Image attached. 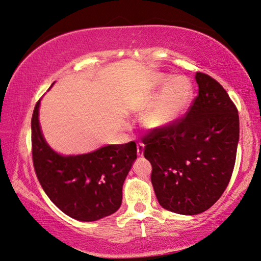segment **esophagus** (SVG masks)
<instances>
[{
  "label": "esophagus",
  "mask_w": 261,
  "mask_h": 261,
  "mask_svg": "<svg viewBox=\"0 0 261 261\" xmlns=\"http://www.w3.org/2000/svg\"><path fill=\"white\" fill-rule=\"evenodd\" d=\"M143 148H145V145L142 142H138L137 143V154L138 156H142L143 154Z\"/></svg>",
  "instance_id": "esophagus-1"
}]
</instances>
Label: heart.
I'll list each match as a JSON object with an SVG mask.
<instances>
[{"instance_id": "b5f03b06", "label": "heart", "mask_w": 261, "mask_h": 261, "mask_svg": "<svg viewBox=\"0 0 261 261\" xmlns=\"http://www.w3.org/2000/svg\"><path fill=\"white\" fill-rule=\"evenodd\" d=\"M168 80L169 76H160L159 84L164 85ZM191 96L192 86L187 79L182 76L171 79L166 85L160 102L149 112L147 123L151 126H165L173 123L184 112Z\"/></svg>"}]
</instances>
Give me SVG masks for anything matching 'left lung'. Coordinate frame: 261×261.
I'll list each match as a JSON object with an SVG mask.
<instances>
[{"mask_svg": "<svg viewBox=\"0 0 261 261\" xmlns=\"http://www.w3.org/2000/svg\"><path fill=\"white\" fill-rule=\"evenodd\" d=\"M195 79L198 94L187 112L142 138L159 204L185 215L204 212L222 196L239 141V114L229 94L207 74L196 71Z\"/></svg>", "mask_w": 261, "mask_h": 261, "instance_id": "obj_1", "label": "left lung"}]
</instances>
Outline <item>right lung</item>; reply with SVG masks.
I'll use <instances>...</instances> for the list:
<instances>
[{"label":"right lung","instance_id":"1","mask_svg":"<svg viewBox=\"0 0 261 261\" xmlns=\"http://www.w3.org/2000/svg\"><path fill=\"white\" fill-rule=\"evenodd\" d=\"M37 102L31 119V151L37 178L50 201L79 221H96L113 214L122 202V186L137 158L130 141L80 156H60L40 131Z\"/></svg>","mask_w":261,"mask_h":261}]
</instances>
